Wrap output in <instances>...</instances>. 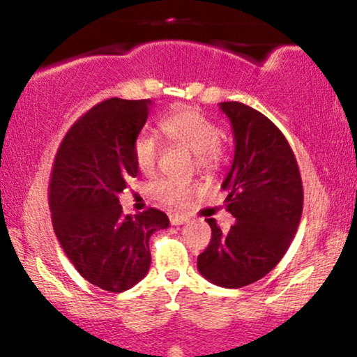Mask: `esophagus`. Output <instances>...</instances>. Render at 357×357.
<instances>
[{
    "label": "esophagus",
    "instance_id": "34e87169",
    "mask_svg": "<svg viewBox=\"0 0 357 357\" xmlns=\"http://www.w3.org/2000/svg\"><path fill=\"white\" fill-rule=\"evenodd\" d=\"M169 221H171V225L178 227V225L188 223V221H190V218H188V216H184V215H171L169 216Z\"/></svg>",
    "mask_w": 357,
    "mask_h": 357
}]
</instances>
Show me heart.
Masks as SVG:
<instances>
[{
	"label": "heart",
	"mask_w": 357,
	"mask_h": 357,
	"mask_svg": "<svg viewBox=\"0 0 357 357\" xmlns=\"http://www.w3.org/2000/svg\"><path fill=\"white\" fill-rule=\"evenodd\" d=\"M159 130L176 146L191 151L196 155V166L203 171H213L220 166L223 151L220 146L221 130L215 121L195 107H179L159 121ZM134 161L144 174L155 169L159 158L158 142L147 134H141L132 146ZM198 190L195 183L179 179H161L154 186L155 198L169 206L181 208Z\"/></svg>",
	"instance_id": "b5f03b06"
}]
</instances>
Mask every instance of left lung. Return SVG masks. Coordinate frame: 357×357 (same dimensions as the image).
Wrapping results in <instances>:
<instances>
[{
	"label": "left lung",
	"instance_id": "1",
	"mask_svg": "<svg viewBox=\"0 0 357 357\" xmlns=\"http://www.w3.org/2000/svg\"><path fill=\"white\" fill-rule=\"evenodd\" d=\"M220 109L235 139L221 184L235 225L223 233L206 220L211 241L198 257V270L211 284L240 289L264 278L285 255L301 223L304 190L296 155L268 117L240 102H221Z\"/></svg>",
	"mask_w": 357,
	"mask_h": 357
}]
</instances>
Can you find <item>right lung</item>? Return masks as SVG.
Instances as JSON below:
<instances>
[{
  "label": "right lung",
  "mask_w": 357,
  "mask_h": 357,
  "mask_svg": "<svg viewBox=\"0 0 357 357\" xmlns=\"http://www.w3.org/2000/svg\"><path fill=\"white\" fill-rule=\"evenodd\" d=\"M151 100H104L65 134L53 162L48 202L65 255L90 284L124 292L149 272V238L169 227L166 213L149 208L124 215L119 192L139 167L132 146Z\"/></svg>",
  "instance_id": "right-lung-1"
}]
</instances>
